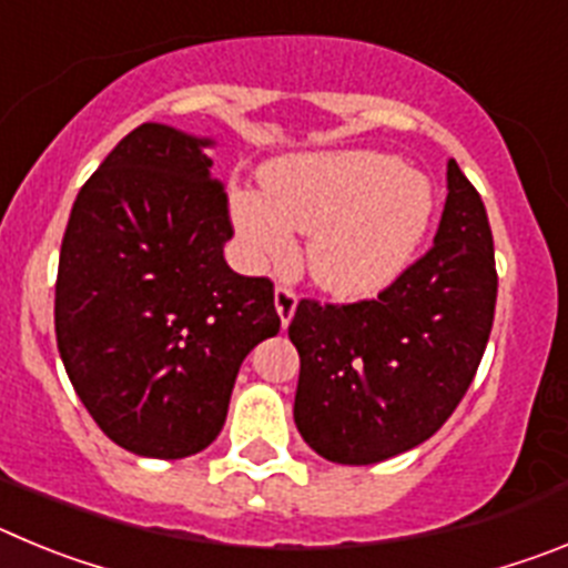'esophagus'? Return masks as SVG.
<instances>
[{"label": "esophagus", "instance_id": "obj_1", "mask_svg": "<svg viewBox=\"0 0 568 568\" xmlns=\"http://www.w3.org/2000/svg\"><path fill=\"white\" fill-rule=\"evenodd\" d=\"M295 304H298V295H295V290L278 284V287H275V310H278V318L284 327H287L290 321H293Z\"/></svg>", "mask_w": 568, "mask_h": 568}]
</instances>
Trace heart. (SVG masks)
<instances>
[{
	"instance_id": "heart-1",
	"label": "heart",
	"mask_w": 568,
	"mask_h": 568,
	"mask_svg": "<svg viewBox=\"0 0 568 568\" xmlns=\"http://www.w3.org/2000/svg\"><path fill=\"white\" fill-rule=\"evenodd\" d=\"M433 213L429 179L373 150L284 159L267 173V193L233 195L250 258L284 267L295 255L293 230L307 233L310 278L338 298L389 287L418 253Z\"/></svg>"
}]
</instances>
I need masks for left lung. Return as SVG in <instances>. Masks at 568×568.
Instances as JSON below:
<instances>
[{
  "mask_svg": "<svg viewBox=\"0 0 568 568\" xmlns=\"http://www.w3.org/2000/svg\"><path fill=\"white\" fill-rule=\"evenodd\" d=\"M446 190L435 244L378 298L295 307L293 418L333 464H378L433 438L478 373L498 298L495 247L484 202L455 159Z\"/></svg>",
  "mask_w": 568,
  "mask_h": 568,
  "instance_id": "1",
  "label": "left lung"
}]
</instances>
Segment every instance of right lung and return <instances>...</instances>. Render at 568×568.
Returning <instances> with one entry per match:
<instances>
[{
	"instance_id": "obj_1",
	"label": "right lung",
	"mask_w": 568,
	"mask_h": 568,
	"mask_svg": "<svg viewBox=\"0 0 568 568\" xmlns=\"http://www.w3.org/2000/svg\"><path fill=\"white\" fill-rule=\"evenodd\" d=\"M213 139L139 124L79 190L57 275L68 378L113 444L187 458L222 433L241 361L281 327L273 281L227 267Z\"/></svg>"
}]
</instances>
